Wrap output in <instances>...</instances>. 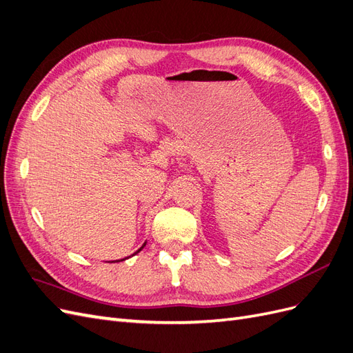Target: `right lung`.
<instances>
[{
  "mask_svg": "<svg viewBox=\"0 0 353 353\" xmlns=\"http://www.w3.org/2000/svg\"><path fill=\"white\" fill-rule=\"evenodd\" d=\"M145 243H147V241H144V244H143V245H141V248H140V249H138V250H137V252H135L134 254H137L138 252H141V250L144 249V245H145ZM134 254H132V256H134ZM125 259H128V258H123V259H119V261H110V263H113V262H121V261H125Z\"/></svg>",
  "mask_w": 353,
  "mask_h": 353,
  "instance_id": "obj_1",
  "label": "right lung"
}]
</instances>
